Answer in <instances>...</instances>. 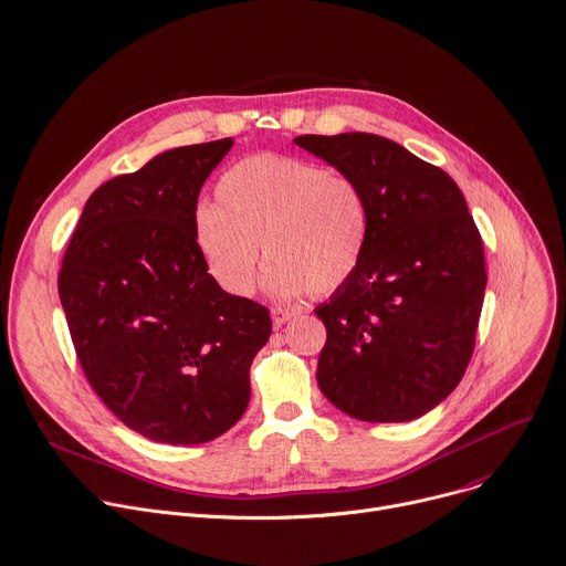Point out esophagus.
Returning a JSON list of instances; mask_svg holds the SVG:
<instances>
[{
	"label": "esophagus",
	"mask_w": 566,
	"mask_h": 566,
	"mask_svg": "<svg viewBox=\"0 0 566 566\" xmlns=\"http://www.w3.org/2000/svg\"><path fill=\"white\" fill-rule=\"evenodd\" d=\"M292 317H296V310H290V307H272V322L274 326H283L287 324Z\"/></svg>",
	"instance_id": "1"
}]
</instances>
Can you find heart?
Instances as JSON below:
<instances>
[{
	"label": "heart",
	"instance_id": "b5f03b06",
	"mask_svg": "<svg viewBox=\"0 0 566 566\" xmlns=\"http://www.w3.org/2000/svg\"><path fill=\"white\" fill-rule=\"evenodd\" d=\"M370 211L361 184L287 155H249L216 184V207H200L193 235L213 279L249 294L263 244L265 285L279 296H326L357 272Z\"/></svg>",
	"mask_w": 566,
	"mask_h": 566
}]
</instances>
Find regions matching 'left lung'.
Listing matches in <instances>:
<instances>
[{"label":"left lung","instance_id":"8db88e82","mask_svg":"<svg viewBox=\"0 0 566 566\" xmlns=\"http://www.w3.org/2000/svg\"><path fill=\"white\" fill-rule=\"evenodd\" d=\"M294 142L353 175L370 211L357 272L315 310L328 333L319 389L357 420L420 418L465 375L488 281L461 188L443 168L378 135Z\"/></svg>","mask_w":566,"mask_h":566}]
</instances>
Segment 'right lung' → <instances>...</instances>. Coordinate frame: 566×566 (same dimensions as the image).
<instances>
[{"instance_id": "obj_1", "label": "right lung", "mask_w": 566, "mask_h": 566, "mask_svg": "<svg viewBox=\"0 0 566 566\" xmlns=\"http://www.w3.org/2000/svg\"><path fill=\"white\" fill-rule=\"evenodd\" d=\"M233 139L181 146L98 186L57 274L85 378L150 441L200 446L249 402V366L270 310L224 292L196 235L198 196Z\"/></svg>"}]
</instances>
